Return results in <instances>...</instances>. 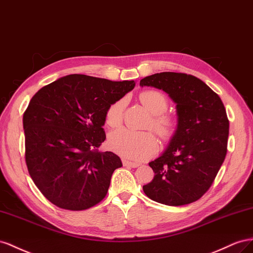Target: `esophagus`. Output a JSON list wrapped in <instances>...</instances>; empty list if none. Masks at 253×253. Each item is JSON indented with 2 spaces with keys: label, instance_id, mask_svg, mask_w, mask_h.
I'll return each instance as SVG.
<instances>
[{
  "label": "esophagus",
  "instance_id": "obj_1",
  "mask_svg": "<svg viewBox=\"0 0 253 253\" xmlns=\"http://www.w3.org/2000/svg\"><path fill=\"white\" fill-rule=\"evenodd\" d=\"M123 164L125 165V167H130V168H138L140 167V163L138 162H131V161H127V160H123Z\"/></svg>",
  "mask_w": 253,
  "mask_h": 253
}]
</instances>
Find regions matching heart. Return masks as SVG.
Segmentation results:
<instances>
[{
  "label": "heart",
  "instance_id": "b5f03b06",
  "mask_svg": "<svg viewBox=\"0 0 253 253\" xmlns=\"http://www.w3.org/2000/svg\"><path fill=\"white\" fill-rule=\"evenodd\" d=\"M140 102L151 115L147 127L153 128L164 141L170 140L177 130V120L167 113L169 106V98L157 90H145L140 93ZM126 106L124 98L109 106L106 112V123L112 128L121 126ZM109 147L115 153L132 160H144L155 154L158 147L156 135L151 131H133L119 129L110 133L108 139Z\"/></svg>",
  "mask_w": 253,
  "mask_h": 253
}]
</instances>
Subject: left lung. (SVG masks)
<instances>
[{
    "label": "left lung",
    "instance_id": "1",
    "mask_svg": "<svg viewBox=\"0 0 253 253\" xmlns=\"http://www.w3.org/2000/svg\"><path fill=\"white\" fill-rule=\"evenodd\" d=\"M140 85L167 92L178 114L176 133L164 154L149 163L155 177L143 191L159 204H192L210 189L226 158L225 106L210 86L190 74L162 72L141 79Z\"/></svg>",
    "mask_w": 253,
    "mask_h": 253
}]
</instances>
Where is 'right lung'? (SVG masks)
Masks as SVG:
<instances>
[{"mask_svg": "<svg viewBox=\"0 0 253 253\" xmlns=\"http://www.w3.org/2000/svg\"><path fill=\"white\" fill-rule=\"evenodd\" d=\"M134 84L72 74L33 96L23 114L25 162L53 205L83 211L106 197L113 171L122 167L119 156L98 151L106 140V112Z\"/></svg>", "mask_w": 253, "mask_h": 253, "instance_id": "right-lung-1", "label": "right lung"}]
</instances>
